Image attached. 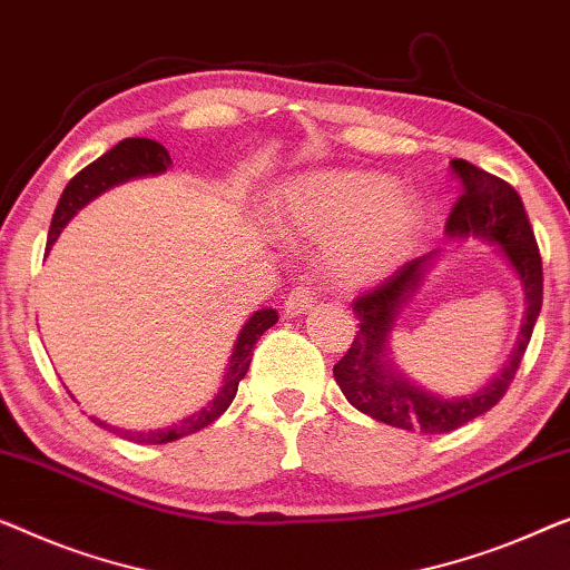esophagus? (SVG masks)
I'll return each mask as SVG.
<instances>
[{
	"label": "esophagus",
	"instance_id": "obj_1",
	"mask_svg": "<svg viewBox=\"0 0 570 570\" xmlns=\"http://www.w3.org/2000/svg\"><path fill=\"white\" fill-rule=\"evenodd\" d=\"M313 303H316V291H313L311 285L298 283L291 293H287V298L283 303L285 316H301V313L308 311Z\"/></svg>",
	"mask_w": 570,
	"mask_h": 570
}]
</instances>
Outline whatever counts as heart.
Wrapping results in <instances>:
<instances>
[{
	"instance_id": "obj_1",
	"label": "heart",
	"mask_w": 570,
	"mask_h": 570,
	"mask_svg": "<svg viewBox=\"0 0 570 570\" xmlns=\"http://www.w3.org/2000/svg\"><path fill=\"white\" fill-rule=\"evenodd\" d=\"M419 205L367 171L318 175L279 195L275 220L287 234L334 244L332 269L344 285L373 283L387 272L419 226Z\"/></svg>"
}]
</instances>
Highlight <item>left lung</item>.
Here are the masks:
<instances>
[{"mask_svg":"<svg viewBox=\"0 0 570 570\" xmlns=\"http://www.w3.org/2000/svg\"><path fill=\"white\" fill-rule=\"evenodd\" d=\"M452 171L460 179V197L448 218L450 236H481L499 244L517 277L522 279L527 311L517 350L509 365L473 395H452L426 391L424 385L406 377L393 365L387 354V334L393 332L395 316L419 287L429 257L411 259L387 275L373 291L360 293L352 301V311L360 318V332L354 334L350 350L334 365V377L354 409L377 419V422L409 429V432L442 434L473 422L475 416L497 406L514 383L522 365L527 344L532 340L534 321L542 308V259L534 242L530 218L522 197L504 179L473 167L465 159H452Z\"/></svg>","mask_w":570,"mask_h":570,"instance_id":"left-lung-1","label":"left lung"}]
</instances>
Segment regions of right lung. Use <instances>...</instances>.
Returning <instances> with one entry per match:
<instances>
[{"instance_id":"1","label":"right lung","mask_w":570,"mask_h":570,"mask_svg":"<svg viewBox=\"0 0 570 570\" xmlns=\"http://www.w3.org/2000/svg\"><path fill=\"white\" fill-rule=\"evenodd\" d=\"M169 164H171V159H169L167 148L151 141V138H122V141L115 144L110 151H105L100 159L87 164V167L81 169L79 175H73L71 183L66 185V189L61 193V200L53 210L51 230H48V249H51L56 238H59L61 228L73 218V213L85 208L89 200H95V197L105 193L107 187L120 185V183H126V179H134V177L159 175V171H167ZM275 324H277L275 308H262L254 313L249 321H246L242 334H238V340H236L234 354H230V360H228L224 387H220V391L216 393V399H213L203 411H197V414L187 416V419H183V422H177L171 426L154 429V432H130V429H115L105 422H97V419H95V424L112 429L115 434L126 436V440L138 442V444H164V442H175V440H179V436L200 432V429L216 422V419L230 406V401L236 399L238 383H242L246 370H249L254 344H257L259 336Z\"/></svg>"}]
</instances>
